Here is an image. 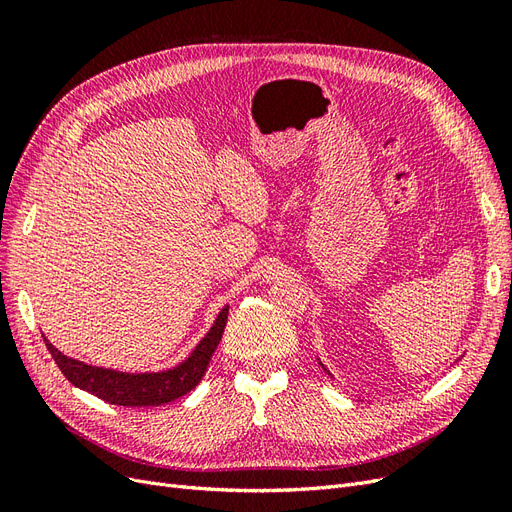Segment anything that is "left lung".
<instances>
[{"label":"left lung","instance_id":"1","mask_svg":"<svg viewBox=\"0 0 512 512\" xmlns=\"http://www.w3.org/2000/svg\"><path fill=\"white\" fill-rule=\"evenodd\" d=\"M318 363H320V359H318ZM320 365H322V363H320ZM322 369H324V371H327V374H329V376H333V374H331V371H329L327 367H324V365H322Z\"/></svg>","mask_w":512,"mask_h":512}]
</instances>
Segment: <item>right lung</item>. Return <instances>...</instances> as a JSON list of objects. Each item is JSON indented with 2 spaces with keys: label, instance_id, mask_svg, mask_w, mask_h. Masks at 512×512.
Wrapping results in <instances>:
<instances>
[{
  "label": "right lung",
  "instance_id": "1",
  "mask_svg": "<svg viewBox=\"0 0 512 512\" xmlns=\"http://www.w3.org/2000/svg\"><path fill=\"white\" fill-rule=\"evenodd\" d=\"M226 320L228 305L222 307V312L215 318L213 327L181 363L162 371H138V374L87 365L79 359L66 356L64 352H59L49 339L44 335L42 337L46 348L53 354L57 367L61 369V374H64L76 389H83L115 406L145 408L170 404V401H175L194 389L200 378L205 376L211 356L220 344Z\"/></svg>",
  "mask_w": 512,
  "mask_h": 512
}]
</instances>
